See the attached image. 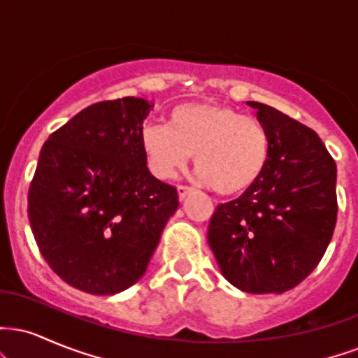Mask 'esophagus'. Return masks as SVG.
Masks as SVG:
<instances>
[{
    "instance_id": "34e87169",
    "label": "esophagus",
    "mask_w": 358,
    "mask_h": 358,
    "mask_svg": "<svg viewBox=\"0 0 358 358\" xmlns=\"http://www.w3.org/2000/svg\"><path fill=\"white\" fill-rule=\"evenodd\" d=\"M176 190H178V199H180V202H182V200H185V196H187L188 193L192 192V188L187 187V185H178V188H176Z\"/></svg>"
}]
</instances>
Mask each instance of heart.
Masks as SVG:
<instances>
[{"label": "heart", "instance_id": "obj_1", "mask_svg": "<svg viewBox=\"0 0 358 358\" xmlns=\"http://www.w3.org/2000/svg\"><path fill=\"white\" fill-rule=\"evenodd\" d=\"M141 148L158 178L175 176L193 155L200 182L220 195H237L264 173L271 141L259 119L242 116L231 106L199 101L175 106L166 126L143 127Z\"/></svg>", "mask_w": 358, "mask_h": 358}]
</instances>
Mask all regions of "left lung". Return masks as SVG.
Segmentation results:
<instances>
[{
  "label": "left lung",
  "mask_w": 358,
  "mask_h": 358,
  "mask_svg": "<svg viewBox=\"0 0 358 358\" xmlns=\"http://www.w3.org/2000/svg\"><path fill=\"white\" fill-rule=\"evenodd\" d=\"M269 133L264 173L239 199L217 205L208 245L231 285L285 293L322 261L336 224V165L313 129L249 101Z\"/></svg>",
  "instance_id": "left-lung-1"
}]
</instances>
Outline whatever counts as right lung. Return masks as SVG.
<instances>
[{
    "mask_svg": "<svg viewBox=\"0 0 358 358\" xmlns=\"http://www.w3.org/2000/svg\"><path fill=\"white\" fill-rule=\"evenodd\" d=\"M153 104L89 106L48 136L28 190V220L47 264L89 294H116L145 274L178 193L150 173L141 131Z\"/></svg>",
    "mask_w": 358,
    "mask_h": 358,
    "instance_id": "right-lung-1",
    "label": "right lung"
}]
</instances>
